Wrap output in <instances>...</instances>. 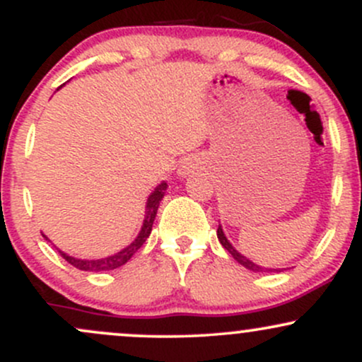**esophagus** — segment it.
I'll use <instances>...</instances> for the list:
<instances>
[{
	"mask_svg": "<svg viewBox=\"0 0 362 362\" xmlns=\"http://www.w3.org/2000/svg\"><path fill=\"white\" fill-rule=\"evenodd\" d=\"M195 170V163L190 158H185L184 161L180 163V167H178V175L180 177H189L190 173H194Z\"/></svg>",
	"mask_w": 362,
	"mask_h": 362,
	"instance_id": "34e87169",
	"label": "esophagus"
}]
</instances>
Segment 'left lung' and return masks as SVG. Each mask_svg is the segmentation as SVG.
I'll return each mask as SVG.
<instances>
[{
	"mask_svg": "<svg viewBox=\"0 0 362 362\" xmlns=\"http://www.w3.org/2000/svg\"><path fill=\"white\" fill-rule=\"evenodd\" d=\"M218 240H219V243H221L223 247L226 248V250L231 253V257H233V259H235L236 262H238L240 265H243L245 269H248V271H252V272H281V271H282V269H269V267H264V265L255 264V262H252L250 259H247V257L242 255V253L236 250L233 245L230 243V240L226 238V235H224L221 224H219V226H218Z\"/></svg>",
	"mask_w": 362,
	"mask_h": 362,
	"instance_id": "1",
	"label": "left lung"
}]
</instances>
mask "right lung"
Instances as JSON below:
<instances>
[{
  "label": "right lung",
  "instance_id": "obj_1",
  "mask_svg": "<svg viewBox=\"0 0 362 362\" xmlns=\"http://www.w3.org/2000/svg\"><path fill=\"white\" fill-rule=\"evenodd\" d=\"M167 182H161V184H158L155 187V190H153L151 194L148 195V201H146V211H144V219H143V226H141L138 236L134 238V242L129 243L126 248H122V250L114 253V255H109V257H103V259H76V257L73 255H68L66 252H61L59 253L62 255V259L66 262H69V264L74 265L76 269H80V271H86V272H102V271H114V269L120 267V265H124L126 262L131 259L132 255H134L136 252L139 250L141 245L148 240L149 233H151V228H153V223H155V218H156V213H158V206H160L161 199H163L165 195V190H167ZM45 240H49L47 236L42 235Z\"/></svg>",
  "mask_w": 362,
  "mask_h": 362
}]
</instances>
